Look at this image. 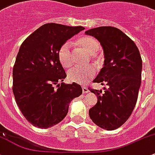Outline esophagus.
<instances>
[{
	"instance_id": "obj_1",
	"label": "esophagus",
	"mask_w": 155,
	"mask_h": 155,
	"mask_svg": "<svg viewBox=\"0 0 155 155\" xmlns=\"http://www.w3.org/2000/svg\"><path fill=\"white\" fill-rule=\"evenodd\" d=\"M82 92H83V94H87V93L88 92V89H87V87H86V86L82 85Z\"/></svg>"
}]
</instances>
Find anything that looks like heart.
I'll list each match as a JSON object with an SVG mask.
<instances>
[{"mask_svg": "<svg viewBox=\"0 0 155 155\" xmlns=\"http://www.w3.org/2000/svg\"><path fill=\"white\" fill-rule=\"evenodd\" d=\"M76 45L89 55H95L100 50L101 46L98 41L91 36H84L76 41ZM58 60L60 64L64 68H70L73 64V55L71 45L69 42H65L60 47L58 52ZM95 74L94 67L85 68H73L68 73V80L72 82L83 84L90 80Z\"/></svg>", "mask_w": 155, "mask_h": 155, "instance_id": "1", "label": "heart"}]
</instances>
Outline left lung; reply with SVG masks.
<instances>
[{"instance_id": "left-lung-1", "label": "left lung", "mask_w": 155, "mask_h": 155, "mask_svg": "<svg viewBox=\"0 0 155 155\" xmlns=\"http://www.w3.org/2000/svg\"><path fill=\"white\" fill-rule=\"evenodd\" d=\"M100 42L104 66L94 82L106 84L102 90L89 89L97 102L89 116L103 129L114 130L124 124L132 113L141 84L142 58L134 42L116 27H99L85 32Z\"/></svg>"}]
</instances>
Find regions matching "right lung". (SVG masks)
I'll return each mask as SVG.
<instances>
[{"instance_id":"1","label":"right lung","mask_w":155,"mask_h":155,"mask_svg":"<svg viewBox=\"0 0 155 155\" xmlns=\"http://www.w3.org/2000/svg\"><path fill=\"white\" fill-rule=\"evenodd\" d=\"M83 30L82 26L46 24L21 45L13 67L12 91L22 114L34 126L48 128L58 124L66 117L70 102L82 94L79 84L62 82L67 75L58 52Z\"/></svg>"}]
</instances>
